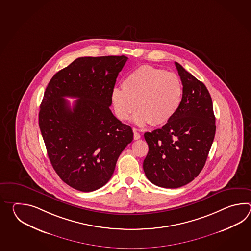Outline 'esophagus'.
<instances>
[{"label":"esophagus","mask_w":251,"mask_h":251,"mask_svg":"<svg viewBox=\"0 0 251 251\" xmlns=\"http://www.w3.org/2000/svg\"><path fill=\"white\" fill-rule=\"evenodd\" d=\"M141 138V135H140V133L138 132H136L135 130L133 131V139L134 140H138V139Z\"/></svg>","instance_id":"1"}]
</instances>
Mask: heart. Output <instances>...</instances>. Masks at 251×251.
<instances>
[{"mask_svg": "<svg viewBox=\"0 0 251 251\" xmlns=\"http://www.w3.org/2000/svg\"><path fill=\"white\" fill-rule=\"evenodd\" d=\"M122 87L111 92L115 115L126 121L138 107L133 123L140 127L169 123L181 105L183 86L179 78L160 68L140 66L125 78Z\"/></svg>", "mask_w": 251, "mask_h": 251, "instance_id": "1", "label": "heart"}]
</instances>
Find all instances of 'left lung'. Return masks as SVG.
Masks as SVG:
<instances>
[{"label": "left lung", "instance_id": "obj_1", "mask_svg": "<svg viewBox=\"0 0 251 251\" xmlns=\"http://www.w3.org/2000/svg\"><path fill=\"white\" fill-rule=\"evenodd\" d=\"M183 85L181 105L160 129L144 133L149 151L144 171L150 181L177 188L203 170L215 135V117L207 88L175 62Z\"/></svg>", "mask_w": 251, "mask_h": 251}]
</instances>
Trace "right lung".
<instances>
[{"label": "right lung", "mask_w": 251, "mask_h": 251, "mask_svg": "<svg viewBox=\"0 0 251 251\" xmlns=\"http://www.w3.org/2000/svg\"><path fill=\"white\" fill-rule=\"evenodd\" d=\"M127 57H80L53 75L38 124L53 170L70 187L91 192L111 178L132 128L111 112V92ZM64 96L77 97L73 108Z\"/></svg>", "instance_id": "add662e5"}]
</instances>
